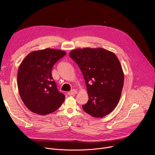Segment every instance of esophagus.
I'll return each instance as SVG.
<instances>
[{"label": "esophagus", "instance_id": "esophagus-1", "mask_svg": "<svg viewBox=\"0 0 155 155\" xmlns=\"http://www.w3.org/2000/svg\"><path fill=\"white\" fill-rule=\"evenodd\" d=\"M77 93V90H75V89H73V90H72L71 91H69V92L68 93V95H69V96H72V95L76 94Z\"/></svg>", "mask_w": 155, "mask_h": 155}]
</instances>
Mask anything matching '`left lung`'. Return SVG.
<instances>
[{
    "label": "left lung",
    "mask_w": 155,
    "mask_h": 155,
    "mask_svg": "<svg viewBox=\"0 0 155 155\" xmlns=\"http://www.w3.org/2000/svg\"><path fill=\"white\" fill-rule=\"evenodd\" d=\"M70 57L78 64L87 91V102L84 111L96 118L111 113L117 105L124 84L120 62L112 52L104 48L74 50Z\"/></svg>",
    "instance_id": "left-lung-1"
}]
</instances>
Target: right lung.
I'll use <instances>...</instances> for the list:
<instances>
[{
  "label": "right lung",
  "mask_w": 155,
  "mask_h": 155,
  "mask_svg": "<svg viewBox=\"0 0 155 155\" xmlns=\"http://www.w3.org/2000/svg\"><path fill=\"white\" fill-rule=\"evenodd\" d=\"M66 53L47 48L30 53L21 63L17 75L20 97L31 112L41 115L58 109L65 96L58 90L51 71Z\"/></svg>",
  "instance_id": "obj_1"
}]
</instances>
